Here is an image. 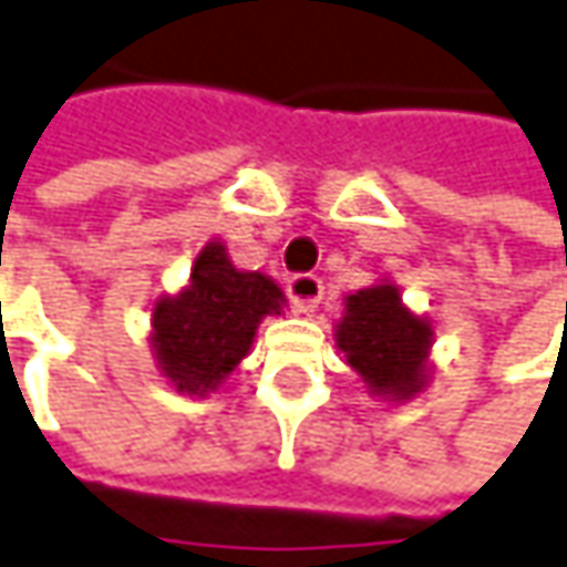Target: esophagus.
Returning a JSON list of instances; mask_svg holds the SVG:
<instances>
[{
  "instance_id": "1",
  "label": "esophagus",
  "mask_w": 567,
  "mask_h": 567,
  "mask_svg": "<svg viewBox=\"0 0 567 567\" xmlns=\"http://www.w3.org/2000/svg\"><path fill=\"white\" fill-rule=\"evenodd\" d=\"M285 291H288V298H291L298 315H311L320 305V298H323V282L317 276L305 272V276H291L288 285H285Z\"/></svg>"
}]
</instances>
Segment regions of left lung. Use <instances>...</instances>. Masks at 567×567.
Returning <instances> with one entry per match:
<instances>
[{
  "mask_svg": "<svg viewBox=\"0 0 567 567\" xmlns=\"http://www.w3.org/2000/svg\"><path fill=\"white\" fill-rule=\"evenodd\" d=\"M433 327L401 305L394 285H372L347 298L337 323V347L362 375L369 391L404 401L426 382Z\"/></svg>",
  "mask_w": 567,
  "mask_h": 567,
  "instance_id": "1",
  "label": "left lung"
}]
</instances>
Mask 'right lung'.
I'll use <instances>...</instances> for the list:
<instances>
[{"label":"right lung","mask_w":567,"mask_h":567,"mask_svg":"<svg viewBox=\"0 0 567 567\" xmlns=\"http://www.w3.org/2000/svg\"><path fill=\"white\" fill-rule=\"evenodd\" d=\"M285 295L259 272L230 266L224 244H208L192 282L153 308V352L163 375L188 394L215 391L250 352L266 315H282Z\"/></svg>","instance_id":"add662e5"}]
</instances>
